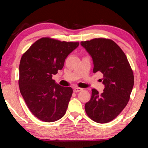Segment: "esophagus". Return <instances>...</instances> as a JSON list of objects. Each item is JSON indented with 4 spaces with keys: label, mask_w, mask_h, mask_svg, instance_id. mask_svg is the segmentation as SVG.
<instances>
[{
    "label": "esophagus",
    "mask_w": 148,
    "mask_h": 148,
    "mask_svg": "<svg viewBox=\"0 0 148 148\" xmlns=\"http://www.w3.org/2000/svg\"><path fill=\"white\" fill-rule=\"evenodd\" d=\"M82 90V88H79V87H74V92H77L81 91Z\"/></svg>",
    "instance_id": "1"
}]
</instances>
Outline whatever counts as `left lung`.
<instances>
[{
    "instance_id": "8db88e82",
    "label": "left lung",
    "mask_w": 148,
    "mask_h": 148,
    "mask_svg": "<svg viewBox=\"0 0 148 148\" xmlns=\"http://www.w3.org/2000/svg\"><path fill=\"white\" fill-rule=\"evenodd\" d=\"M80 44L92 57L94 73L103 74L105 86L101 94L92 89L85 110L92 121L106 123L116 118L128 103L134 86L133 72L124 52L112 40L94 38Z\"/></svg>"
}]
</instances>
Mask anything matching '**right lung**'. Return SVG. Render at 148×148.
Masks as SVG:
<instances>
[{
	"label": "right lung",
	"mask_w": 148,
	"mask_h": 148,
	"mask_svg": "<svg viewBox=\"0 0 148 148\" xmlns=\"http://www.w3.org/2000/svg\"><path fill=\"white\" fill-rule=\"evenodd\" d=\"M78 46L79 42L44 37L21 57L20 92L31 113L42 121H57L66 113L73 90L57 84L52 76L62 69L65 59Z\"/></svg>",
	"instance_id": "1"
}]
</instances>
